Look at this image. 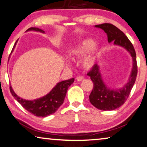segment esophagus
Listing matches in <instances>:
<instances>
[{
    "instance_id": "34e87169",
    "label": "esophagus",
    "mask_w": 147,
    "mask_h": 147,
    "mask_svg": "<svg viewBox=\"0 0 147 147\" xmlns=\"http://www.w3.org/2000/svg\"><path fill=\"white\" fill-rule=\"evenodd\" d=\"M84 80V78L83 76H78L76 78V80L78 81V82H80V81H82Z\"/></svg>"
}]
</instances>
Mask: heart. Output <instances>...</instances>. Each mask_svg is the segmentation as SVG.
<instances>
[{
	"mask_svg": "<svg viewBox=\"0 0 147 147\" xmlns=\"http://www.w3.org/2000/svg\"><path fill=\"white\" fill-rule=\"evenodd\" d=\"M99 51V46L95 44V41L91 39H86L81 41L76 46L72 47L68 50L70 57L80 58L88 51L82 61V67L85 69H91L95 66L97 61Z\"/></svg>",
	"mask_w": 147,
	"mask_h": 147,
	"instance_id": "heart-1",
	"label": "heart"
}]
</instances>
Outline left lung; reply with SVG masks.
Returning <instances> with one entry per match:
<instances>
[{"instance_id":"1","label":"left lung","mask_w":147,"mask_h":147,"mask_svg":"<svg viewBox=\"0 0 147 147\" xmlns=\"http://www.w3.org/2000/svg\"><path fill=\"white\" fill-rule=\"evenodd\" d=\"M95 27L101 28L106 32L108 43L113 42L115 46L125 49L130 54L133 61L131 74L127 82L121 88H111L105 84L99 65L95 64L87 74L93 82V89L89 95L90 102L99 110H113L124 104L134 84L138 73L136 54L129 39L117 27L108 23L95 25Z\"/></svg>"}]
</instances>
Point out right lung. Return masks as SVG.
I'll return each instance as SVG.
<instances>
[{
    "mask_svg": "<svg viewBox=\"0 0 147 147\" xmlns=\"http://www.w3.org/2000/svg\"><path fill=\"white\" fill-rule=\"evenodd\" d=\"M30 30L45 33L44 30H41L40 28H35V27H31V28H28L26 30V32L30 31ZM18 40L16 41L15 45L13 46L10 55L13 52L14 48L17 44ZM74 82V78H71L58 82L56 84V86L50 90V93L44 95L43 97L34 99V100H26V99L21 98L20 97L16 95L14 90H13L11 85H10V91L14 98L27 111L30 112L35 116H37V117H46L54 113L59 109V107L63 104L68 88L71 86V84H73Z\"/></svg>",
    "mask_w": 147,
    "mask_h": 147,
    "instance_id": "right-lung-1",
    "label": "right lung"
}]
</instances>
